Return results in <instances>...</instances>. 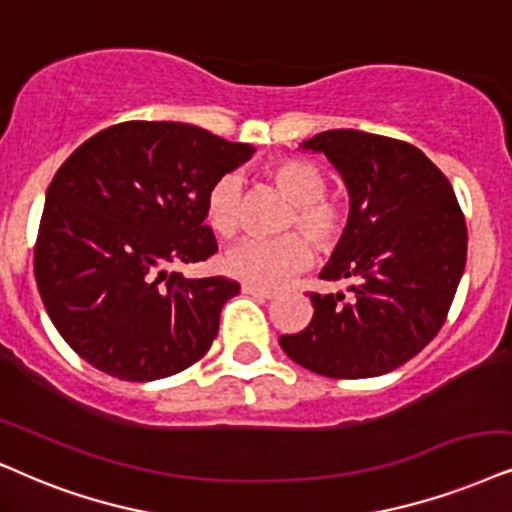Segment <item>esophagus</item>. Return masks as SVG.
<instances>
[{
	"instance_id": "obj_1",
	"label": "esophagus",
	"mask_w": 512,
	"mask_h": 512,
	"mask_svg": "<svg viewBox=\"0 0 512 512\" xmlns=\"http://www.w3.org/2000/svg\"><path fill=\"white\" fill-rule=\"evenodd\" d=\"M243 295H252V297H260V300H271L276 293H271V290H264V288H255V286H248V283H243Z\"/></svg>"
}]
</instances>
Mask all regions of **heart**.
<instances>
[{"mask_svg": "<svg viewBox=\"0 0 512 512\" xmlns=\"http://www.w3.org/2000/svg\"><path fill=\"white\" fill-rule=\"evenodd\" d=\"M278 191L293 200L288 226L302 234L281 238H245L224 255V271L255 288H276L312 262L316 250L338 248L347 231V208L340 200L326 198V177L312 163L300 158L278 160L269 167ZM205 222L217 236L231 238L241 224V177L222 174L205 193ZM310 240L307 242L306 238Z\"/></svg>", "mask_w": 512, "mask_h": 512, "instance_id": "obj_1", "label": "heart"}]
</instances>
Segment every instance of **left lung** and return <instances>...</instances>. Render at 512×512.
I'll return each mask as SVG.
<instances>
[{
  "instance_id": "obj_1",
  "label": "left lung",
  "mask_w": 512,
  "mask_h": 512,
  "mask_svg": "<svg viewBox=\"0 0 512 512\" xmlns=\"http://www.w3.org/2000/svg\"><path fill=\"white\" fill-rule=\"evenodd\" d=\"M300 148L323 153L349 193L347 231L321 269L345 293H312L314 316L281 349L328 378H375L423 349L444 326L468 255L449 179L406 141L328 129Z\"/></svg>"
}]
</instances>
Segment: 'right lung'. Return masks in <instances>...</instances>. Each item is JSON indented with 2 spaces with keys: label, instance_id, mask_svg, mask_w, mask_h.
<instances>
[{
  "label": "right lung",
  "instance_id": "obj_1",
  "mask_svg": "<svg viewBox=\"0 0 512 512\" xmlns=\"http://www.w3.org/2000/svg\"><path fill=\"white\" fill-rule=\"evenodd\" d=\"M252 153L184 122L129 120L94 134L58 167L35 281L51 323L84 361L148 383L208 352L224 302L241 286L167 267L215 255L205 193Z\"/></svg>",
  "mask_w": 512,
  "mask_h": 512
}]
</instances>
